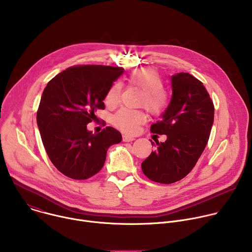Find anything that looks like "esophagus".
<instances>
[{
	"label": "esophagus",
	"instance_id": "34e87169",
	"mask_svg": "<svg viewBox=\"0 0 252 252\" xmlns=\"http://www.w3.org/2000/svg\"><path fill=\"white\" fill-rule=\"evenodd\" d=\"M123 139H124V141H132L135 138H134V136H131V135H128V134H124Z\"/></svg>",
	"mask_w": 252,
	"mask_h": 252
}]
</instances>
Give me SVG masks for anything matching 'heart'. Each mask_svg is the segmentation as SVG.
<instances>
[{
	"instance_id": "b5f03b06",
	"label": "heart",
	"mask_w": 252,
	"mask_h": 252,
	"mask_svg": "<svg viewBox=\"0 0 252 252\" xmlns=\"http://www.w3.org/2000/svg\"><path fill=\"white\" fill-rule=\"evenodd\" d=\"M130 86L142 91L138 104L145 106L152 115H159L167 106L169 96L162 88L163 79L159 71L155 67H142L132 70L127 78ZM122 85L114 83L107 89L104 95V102L107 106H116L121 98ZM147 120V115L141 111L122 109L113 118V124L126 132H134L138 126Z\"/></svg>"
}]
</instances>
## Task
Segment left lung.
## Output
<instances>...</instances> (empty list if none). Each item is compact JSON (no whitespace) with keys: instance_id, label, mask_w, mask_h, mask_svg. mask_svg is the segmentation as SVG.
<instances>
[{"instance_id":"left-lung-1","label":"left lung","mask_w":252,"mask_h":252,"mask_svg":"<svg viewBox=\"0 0 252 252\" xmlns=\"http://www.w3.org/2000/svg\"><path fill=\"white\" fill-rule=\"evenodd\" d=\"M171 87L167 109L151 126L152 132L167 138L156 140L157 150L141 163L147 177L164 185L181 181L194 167L207 145L214 118L212 99L199 80L179 73L171 77Z\"/></svg>"}]
</instances>
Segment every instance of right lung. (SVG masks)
I'll return each instance as SVG.
<instances>
[{
    "instance_id": "obj_1",
    "label": "right lung",
    "mask_w": 252,
    "mask_h": 252,
    "mask_svg": "<svg viewBox=\"0 0 252 252\" xmlns=\"http://www.w3.org/2000/svg\"><path fill=\"white\" fill-rule=\"evenodd\" d=\"M124 73L119 66L82 64L67 67L45 88L37 124L53 164L65 176L88 179L104 164L106 152L122 141L112 126L98 133L87 129L96 110H104V95Z\"/></svg>"
}]
</instances>
